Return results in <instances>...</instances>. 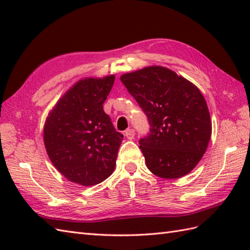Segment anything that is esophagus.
<instances>
[{"label": "esophagus", "instance_id": "obj_1", "mask_svg": "<svg viewBox=\"0 0 250 250\" xmlns=\"http://www.w3.org/2000/svg\"><path fill=\"white\" fill-rule=\"evenodd\" d=\"M125 135L128 140H133L135 136V131L133 129H128L125 132Z\"/></svg>", "mask_w": 250, "mask_h": 250}]
</instances>
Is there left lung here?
Returning <instances> with one entry per match:
<instances>
[{
  "mask_svg": "<svg viewBox=\"0 0 250 250\" xmlns=\"http://www.w3.org/2000/svg\"><path fill=\"white\" fill-rule=\"evenodd\" d=\"M120 81L149 121L150 133L140 140L148 169L167 179L189 174L211 135L208 107L199 88L160 65L125 73Z\"/></svg>",
  "mask_w": 250,
  "mask_h": 250,
  "instance_id": "obj_1",
  "label": "left lung"
}]
</instances>
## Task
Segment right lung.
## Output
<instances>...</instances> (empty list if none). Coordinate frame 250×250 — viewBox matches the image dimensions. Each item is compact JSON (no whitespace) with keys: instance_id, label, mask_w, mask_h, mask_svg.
<instances>
[{"instance_id":"obj_1","label":"right lung","mask_w":250,"mask_h":250,"mask_svg":"<svg viewBox=\"0 0 250 250\" xmlns=\"http://www.w3.org/2000/svg\"><path fill=\"white\" fill-rule=\"evenodd\" d=\"M114 82V75L81 79L47 116V155L72 183L89 187L102 183L114 172L124 135L116 131L103 110Z\"/></svg>"}]
</instances>
